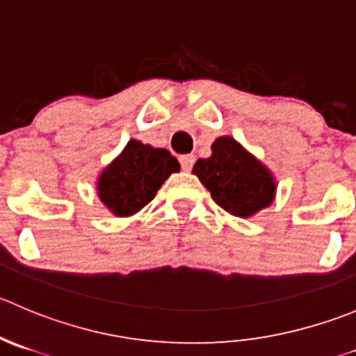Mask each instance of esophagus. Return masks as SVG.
Returning a JSON list of instances; mask_svg holds the SVG:
<instances>
[{
  "label": "esophagus",
  "mask_w": 356,
  "mask_h": 356,
  "mask_svg": "<svg viewBox=\"0 0 356 356\" xmlns=\"http://www.w3.org/2000/svg\"><path fill=\"white\" fill-rule=\"evenodd\" d=\"M194 162H195V157L191 154L181 155L180 157V164H181V169H184V171H191L192 165H194Z\"/></svg>",
  "instance_id": "1"
}]
</instances>
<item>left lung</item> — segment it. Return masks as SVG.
I'll list each match as a JSON object with an SVG mask.
<instances>
[{
	"label": "left lung",
	"mask_w": 356,
	"mask_h": 356,
	"mask_svg": "<svg viewBox=\"0 0 356 356\" xmlns=\"http://www.w3.org/2000/svg\"><path fill=\"white\" fill-rule=\"evenodd\" d=\"M192 172L220 208L239 218L267 208L276 195L269 169L231 136L216 138L211 157L199 159Z\"/></svg>",
	"instance_id": "8db88e82"
}]
</instances>
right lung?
<instances>
[{
    "instance_id": "1",
    "label": "right lung",
    "mask_w": 356,
    "mask_h": 356,
    "mask_svg": "<svg viewBox=\"0 0 356 356\" xmlns=\"http://www.w3.org/2000/svg\"><path fill=\"white\" fill-rule=\"evenodd\" d=\"M180 164L165 148L131 140L97 178V195L115 216H131L155 197Z\"/></svg>"
}]
</instances>
